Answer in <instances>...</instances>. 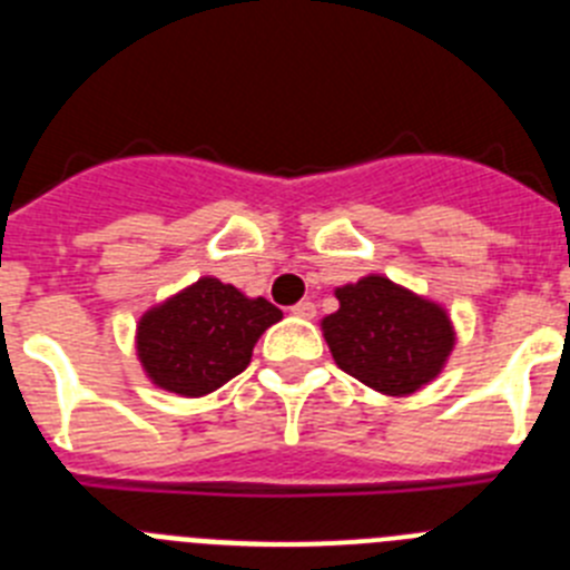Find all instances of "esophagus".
Returning a JSON list of instances; mask_svg holds the SVG:
<instances>
[{
    "instance_id": "1",
    "label": "esophagus",
    "mask_w": 570,
    "mask_h": 570,
    "mask_svg": "<svg viewBox=\"0 0 570 570\" xmlns=\"http://www.w3.org/2000/svg\"><path fill=\"white\" fill-rule=\"evenodd\" d=\"M291 314L302 316V320H314L316 305H314V302H308V299H302V302H296L294 308H291Z\"/></svg>"
}]
</instances>
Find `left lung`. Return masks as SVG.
I'll return each mask as SVG.
<instances>
[{
    "mask_svg": "<svg viewBox=\"0 0 570 570\" xmlns=\"http://www.w3.org/2000/svg\"><path fill=\"white\" fill-rule=\"evenodd\" d=\"M340 311L322 320L336 365L380 394L405 396L434 380L454 347L445 311L385 276L336 288Z\"/></svg>",
    "mask_w": 570,
    "mask_h": 570,
    "instance_id": "1",
    "label": "left lung"
}]
</instances>
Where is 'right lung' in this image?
<instances>
[{
    "label": "right lung",
    "mask_w": 570,
    "mask_h": 570,
    "mask_svg": "<svg viewBox=\"0 0 570 570\" xmlns=\"http://www.w3.org/2000/svg\"><path fill=\"white\" fill-rule=\"evenodd\" d=\"M282 320L268 299L203 276L139 320L136 351L150 380L179 396H203L248 367L262 331Z\"/></svg>",
    "instance_id": "add662e5"
}]
</instances>
